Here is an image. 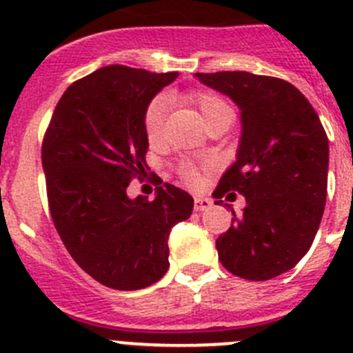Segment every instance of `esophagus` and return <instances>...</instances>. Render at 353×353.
Masks as SVG:
<instances>
[{
	"mask_svg": "<svg viewBox=\"0 0 353 353\" xmlns=\"http://www.w3.org/2000/svg\"><path fill=\"white\" fill-rule=\"evenodd\" d=\"M210 207H212V200H208V198H194V210L196 212L208 210Z\"/></svg>",
	"mask_w": 353,
	"mask_h": 353,
	"instance_id": "obj_1",
	"label": "esophagus"
}]
</instances>
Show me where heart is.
I'll return each mask as SVG.
<instances>
[{
	"mask_svg": "<svg viewBox=\"0 0 353 353\" xmlns=\"http://www.w3.org/2000/svg\"><path fill=\"white\" fill-rule=\"evenodd\" d=\"M191 101L198 107L203 121L210 119L212 115H215L217 112L229 108L222 98H219L214 93H194L191 97ZM165 110H167V101L163 97H157L146 105L145 114H143V131H145L146 139H148L150 145H157V143L162 139L163 132V119H165ZM179 174L183 177L184 183L194 184L200 183V167L193 162H181L179 165Z\"/></svg>",
	"mask_w": 353,
	"mask_h": 353,
	"instance_id": "obj_1",
	"label": "heart"
}]
</instances>
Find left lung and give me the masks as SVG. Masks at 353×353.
Instances as JSON below:
<instances>
[{
	"label": "left lung",
	"instance_id": "1",
	"mask_svg": "<svg viewBox=\"0 0 353 353\" xmlns=\"http://www.w3.org/2000/svg\"><path fill=\"white\" fill-rule=\"evenodd\" d=\"M241 110L236 162L214 196H245L215 241L221 263L248 281L290 271L309 252L324 214L330 143L319 115L295 85L250 72L194 74ZM221 205L222 201H215Z\"/></svg>",
	"mask_w": 353,
	"mask_h": 353
}]
</instances>
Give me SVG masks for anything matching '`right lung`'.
I'll list each match as a JSON object with an SVG mask.
<instances>
[{"instance_id":"add662e5","label":"right lung","mask_w":353,"mask_h":353,"mask_svg":"<svg viewBox=\"0 0 353 353\" xmlns=\"http://www.w3.org/2000/svg\"><path fill=\"white\" fill-rule=\"evenodd\" d=\"M177 72L108 65L67 88L44 134L43 170L51 219L65 248L101 285L132 292L169 269V234L193 198L163 183L152 201L129 198L148 169L143 114Z\"/></svg>"}]
</instances>
